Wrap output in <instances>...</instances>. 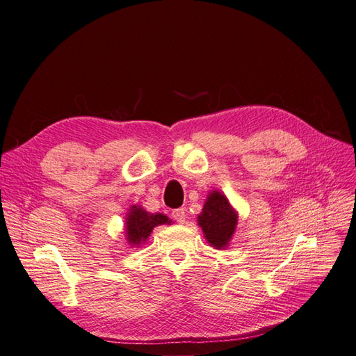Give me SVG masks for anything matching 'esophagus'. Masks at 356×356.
I'll use <instances>...</instances> for the list:
<instances>
[{
  "instance_id": "obj_1",
  "label": "esophagus",
  "mask_w": 356,
  "mask_h": 356,
  "mask_svg": "<svg viewBox=\"0 0 356 356\" xmlns=\"http://www.w3.org/2000/svg\"><path fill=\"white\" fill-rule=\"evenodd\" d=\"M170 217L174 218L177 222H179V224H182V222H186V211L184 209H175V211H172V213H170Z\"/></svg>"
}]
</instances>
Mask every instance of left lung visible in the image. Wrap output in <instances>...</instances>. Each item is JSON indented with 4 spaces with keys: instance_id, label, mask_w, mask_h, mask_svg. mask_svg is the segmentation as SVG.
<instances>
[{
    "instance_id": "obj_1",
    "label": "left lung",
    "mask_w": 356,
    "mask_h": 356,
    "mask_svg": "<svg viewBox=\"0 0 356 356\" xmlns=\"http://www.w3.org/2000/svg\"><path fill=\"white\" fill-rule=\"evenodd\" d=\"M197 221L208 242L217 250H224L234 233L238 217L225 196L213 191L204 203Z\"/></svg>"
}]
</instances>
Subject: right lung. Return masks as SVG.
<instances>
[{
	"instance_id": "add662e5",
	"label": "right lung",
	"mask_w": 356,
	"mask_h": 356,
	"mask_svg": "<svg viewBox=\"0 0 356 356\" xmlns=\"http://www.w3.org/2000/svg\"><path fill=\"white\" fill-rule=\"evenodd\" d=\"M169 222L168 217L163 213H148L141 208L134 207L131 213L127 215L126 224H127V241L132 245H139L144 242L149 233L159 224Z\"/></svg>"
}]
</instances>
